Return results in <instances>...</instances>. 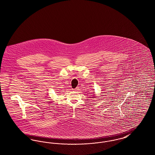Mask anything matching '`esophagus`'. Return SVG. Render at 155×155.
<instances>
[{"label":"esophagus","instance_id":"esophagus-1","mask_svg":"<svg viewBox=\"0 0 155 155\" xmlns=\"http://www.w3.org/2000/svg\"><path fill=\"white\" fill-rule=\"evenodd\" d=\"M73 90L74 91H78V90H79V88H78V87H77V88L73 89Z\"/></svg>","mask_w":155,"mask_h":155}]
</instances>
